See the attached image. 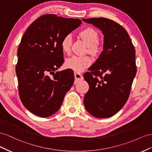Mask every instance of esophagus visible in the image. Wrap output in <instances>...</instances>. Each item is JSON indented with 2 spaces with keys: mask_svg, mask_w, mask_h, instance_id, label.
<instances>
[{
  "mask_svg": "<svg viewBox=\"0 0 152 152\" xmlns=\"http://www.w3.org/2000/svg\"><path fill=\"white\" fill-rule=\"evenodd\" d=\"M75 83H77L79 81L82 80L83 79V76H82L81 74L78 73V72H75Z\"/></svg>",
  "mask_w": 152,
  "mask_h": 152,
  "instance_id": "1",
  "label": "esophagus"
}]
</instances>
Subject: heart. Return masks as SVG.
<instances>
[{
	"instance_id": "heart-1",
	"label": "heart",
	"mask_w": 152,
	"mask_h": 152,
	"mask_svg": "<svg viewBox=\"0 0 152 152\" xmlns=\"http://www.w3.org/2000/svg\"><path fill=\"white\" fill-rule=\"evenodd\" d=\"M79 35L88 45V51L90 53L94 56L100 54L101 47L97 42L99 34L96 30L91 27H87L82 30L79 33ZM71 44L72 37L70 34H67L63 37L60 44L64 53H69L70 52ZM92 60L88 56L74 55L66 60L65 65L68 69H71L75 72H80L90 66Z\"/></svg>"
}]
</instances>
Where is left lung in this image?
Masks as SVG:
<instances>
[{
	"label": "left lung",
	"instance_id": "8db88e82",
	"mask_svg": "<svg viewBox=\"0 0 152 152\" xmlns=\"http://www.w3.org/2000/svg\"><path fill=\"white\" fill-rule=\"evenodd\" d=\"M83 20L104 36L103 51L83 75L89 85L84 105L92 116L109 118L122 109L129 97L137 72L135 48L126 30L116 21L105 18Z\"/></svg>",
	"mask_w": 152,
	"mask_h": 152
}]
</instances>
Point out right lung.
I'll list each match as a JSON object with an SVG mask.
<instances>
[{
    "label": "right lung",
    "mask_w": 152,
    "mask_h": 152,
    "mask_svg": "<svg viewBox=\"0 0 152 152\" xmlns=\"http://www.w3.org/2000/svg\"><path fill=\"white\" fill-rule=\"evenodd\" d=\"M81 23L78 18L44 15L21 38L16 66L18 93L23 106L33 114L42 118L53 115L73 85L71 69L55 71L64 62L62 39Z\"/></svg>",
    "instance_id": "1"
}]
</instances>
